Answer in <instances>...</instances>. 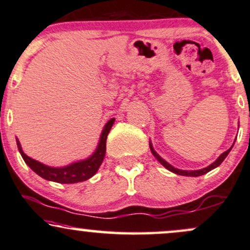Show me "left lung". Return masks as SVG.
I'll return each instance as SVG.
<instances>
[{
	"label": "left lung",
	"instance_id": "8db88e82",
	"mask_svg": "<svg viewBox=\"0 0 250 250\" xmlns=\"http://www.w3.org/2000/svg\"><path fill=\"white\" fill-rule=\"evenodd\" d=\"M234 143H235V142H234ZM233 146H234V144H233V145H231V147H230V148H228L227 151L224 152V153H222L221 155H220V157L218 158V159H216L215 161H214L213 164H210L209 166L205 167V168H201V169H195V171H185V169H179V168H175V167H173V166L171 165V164H168V163H167L166 160H164L163 158H161L160 155L158 154L157 152L154 151L153 146H152V143L149 142V148H151L152 154L154 155L155 159H157L158 161H159V163L161 164V165H163L164 167H165V168L168 169V171H171V172L175 173V174H179V175H185V177H200V175L206 174V173H208L209 171H212V169L216 168V167L221 165L222 161H224V160L226 159V157H227L228 153H229L230 149L233 148Z\"/></svg>",
	"mask_w": 250,
	"mask_h": 250
}]
</instances>
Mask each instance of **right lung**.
Listing matches in <instances>:
<instances>
[{"label": "right lung", "instance_id": "obj_1", "mask_svg": "<svg viewBox=\"0 0 250 250\" xmlns=\"http://www.w3.org/2000/svg\"><path fill=\"white\" fill-rule=\"evenodd\" d=\"M114 118L110 119L105 124L104 128H103L101 138H99L98 146H97L96 151L90 155L89 158L84 160H78L75 163L70 164V165L63 166V167H51L48 165H44V164L40 163V161L32 159V158L28 157L24 152H23L22 146L19 142V139H16L17 147L21 155H22L23 160L25 161V164L34 171L36 174L42 177L43 179L49 181H54V183H60V184H76L81 183V181H85L87 179L96 174L98 171L99 166L102 165L103 160H104L105 152H106V138L108 132H110L111 127H112Z\"/></svg>", "mask_w": 250, "mask_h": 250}]
</instances>
